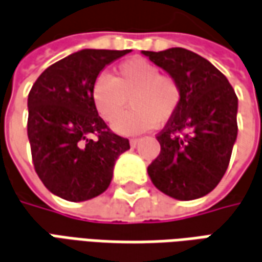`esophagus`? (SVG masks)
<instances>
[{
	"label": "esophagus",
	"instance_id": "esophagus-1",
	"mask_svg": "<svg viewBox=\"0 0 262 262\" xmlns=\"http://www.w3.org/2000/svg\"><path fill=\"white\" fill-rule=\"evenodd\" d=\"M138 142H140V138H131V140H129V145H131V147H137Z\"/></svg>",
	"mask_w": 262,
	"mask_h": 262
}]
</instances>
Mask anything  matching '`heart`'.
<instances>
[{
	"instance_id": "b5f03b06",
	"label": "heart",
	"mask_w": 262,
	"mask_h": 262,
	"mask_svg": "<svg viewBox=\"0 0 262 262\" xmlns=\"http://www.w3.org/2000/svg\"><path fill=\"white\" fill-rule=\"evenodd\" d=\"M128 98L133 110L115 122V131L133 135L168 122L183 100V88L169 74L144 58L121 62L110 77L100 75L93 85V102L97 113L114 122L125 110Z\"/></svg>"
}]
</instances>
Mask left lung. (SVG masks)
<instances>
[{"mask_svg": "<svg viewBox=\"0 0 262 262\" xmlns=\"http://www.w3.org/2000/svg\"><path fill=\"white\" fill-rule=\"evenodd\" d=\"M176 77L183 100L157 140L161 151L148 176L167 195L189 201L215 188L230 164L237 140L238 98L220 70L185 48L142 51Z\"/></svg>", "mask_w": 262, "mask_h": 262, "instance_id": "1", "label": "left lung"}]
</instances>
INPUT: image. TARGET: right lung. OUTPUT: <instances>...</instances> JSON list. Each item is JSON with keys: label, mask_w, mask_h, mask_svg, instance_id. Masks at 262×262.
Listing matches in <instances>:
<instances>
[{"label": "right lung", "mask_w": 262, "mask_h": 262, "mask_svg": "<svg viewBox=\"0 0 262 262\" xmlns=\"http://www.w3.org/2000/svg\"><path fill=\"white\" fill-rule=\"evenodd\" d=\"M128 52H74L48 67L28 94L27 133L34 168L45 187L67 201L102 194L117 158L129 149L128 138L110 129L93 102L101 70Z\"/></svg>", "instance_id": "1"}]
</instances>
